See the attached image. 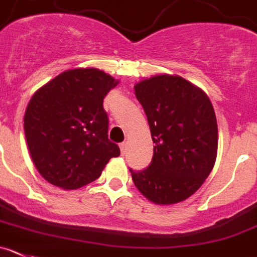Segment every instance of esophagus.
I'll use <instances>...</instances> for the list:
<instances>
[{
  "label": "esophagus",
  "instance_id": "34e87169",
  "mask_svg": "<svg viewBox=\"0 0 257 257\" xmlns=\"http://www.w3.org/2000/svg\"><path fill=\"white\" fill-rule=\"evenodd\" d=\"M119 147H120V152H121V155H125V152H126V147H128V146H126V143L125 142H123V143H120V145H119Z\"/></svg>",
  "mask_w": 257,
  "mask_h": 257
}]
</instances>
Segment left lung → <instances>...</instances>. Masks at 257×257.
Here are the masks:
<instances>
[{
	"mask_svg": "<svg viewBox=\"0 0 257 257\" xmlns=\"http://www.w3.org/2000/svg\"><path fill=\"white\" fill-rule=\"evenodd\" d=\"M155 143L150 166L132 172L152 203L175 204L193 195L217 158L215 112L204 91L180 76L158 74L134 86Z\"/></svg>",
	"mask_w": 257,
	"mask_h": 257,
	"instance_id": "8db88e82",
	"label": "left lung"
}]
</instances>
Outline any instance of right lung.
Wrapping results in <instances>:
<instances>
[{
	"instance_id": "right-lung-1",
	"label": "right lung",
	"mask_w": 257,
	"mask_h": 257,
	"mask_svg": "<svg viewBox=\"0 0 257 257\" xmlns=\"http://www.w3.org/2000/svg\"><path fill=\"white\" fill-rule=\"evenodd\" d=\"M117 85L96 68L69 69L40 87L24 116L33 162L48 183L72 190L95 181L120 155L107 138L104 97Z\"/></svg>"
}]
</instances>
